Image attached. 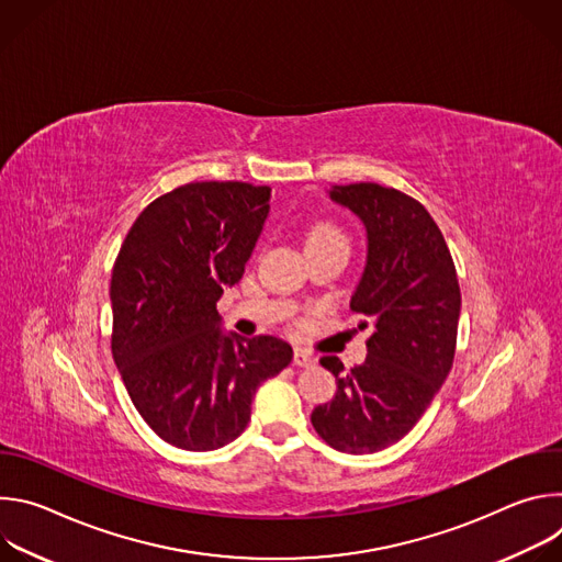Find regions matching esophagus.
Segmentation results:
<instances>
[{"label":"esophagus","instance_id":"esophagus-1","mask_svg":"<svg viewBox=\"0 0 562 562\" xmlns=\"http://www.w3.org/2000/svg\"><path fill=\"white\" fill-rule=\"evenodd\" d=\"M293 364L300 367V369L313 367V364H315V358H313L308 351H304V349H295V353H293Z\"/></svg>","mask_w":562,"mask_h":562}]
</instances>
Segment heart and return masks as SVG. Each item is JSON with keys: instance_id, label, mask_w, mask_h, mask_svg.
<instances>
[{"instance_id": "heart-1", "label": "heart", "mask_w": 562, "mask_h": 562, "mask_svg": "<svg viewBox=\"0 0 562 562\" xmlns=\"http://www.w3.org/2000/svg\"><path fill=\"white\" fill-rule=\"evenodd\" d=\"M317 239H342V243H347L345 233L329 222H317L306 231V243H317Z\"/></svg>"}]
</instances>
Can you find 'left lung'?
<instances>
[{
    "label": "left lung",
    "instance_id": "left-lung-1",
    "mask_svg": "<svg viewBox=\"0 0 562 562\" xmlns=\"http://www.w3.org/2000/svg\"><path fill=\"white\" fill-rule=\"evenodd\" d=\"M331 202L364 226L367 258L351 311L371 329L351 371L336 356L331 403L311 414L315 431L345 453H373L405 438L447 380L460 317V286L445 237L414 198L375 182L331 187Z\"/></svg>",
    "mask_w": 562,
    "mask_h": 562
}]
</instances>
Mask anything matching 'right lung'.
Returning <instances> with one entry per match:
<instances>
[{"label":"right lung","mask_w":562,"mask_h":562,"mask_svg":"<svg viewBox=\"0 0 562 562\" xmlns=\"http://www.w3.org/2000/svg\"><path fill=\"white\" fill-rule=\"evenodd\" d=\"M269 200L247 182L180 187L139 213L115 260L113 360L139 416L173 447L233 442L258 386L293 358L276 336L222 331L215 308L245 273Z\"/></svg>","instance_id":"1"}]
</instances>
